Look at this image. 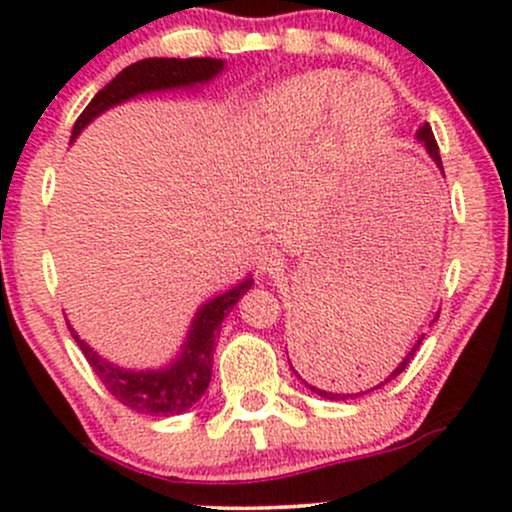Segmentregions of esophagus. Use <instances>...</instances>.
Returning <instances> with one entry per match:
<instances>
[{"instance_id":"1","label":"esophagus","mask_w":512,"mask_h":512,"mask_svg":"<svg viewBox=\"0 0 512 512\" xmlns=\"http://www.w3.org/2000/svg\"><path fill=\"white\" fill-rule=\"evenodd\" d=\"M257 262H260V269L267 274H281L284 272V255H281L279 250L274 248V245H269V248H262L260 257H257Z\"/></svg>"}]
</instances>
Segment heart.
Instances as JSON below:
<instances>
[{
    "label": "heart",
    "instance_id": "obj_1",
    "mask_svg": "<svg viewBox=\"0 0 512 512\" xmlns=\"http://www.w3.org/2000/svg\"><path fill=\"white\" fill-rule=\"evenodd\" d=\"M392 108L390 88L375 76L346 79L337 69H320L269 86L250 105L248 120L272 139H303L325 120L330 142L356 151L385 132Z\"/></svg>",
    "mask_w": 512,
    "mask_h": 512
}]
</instances>
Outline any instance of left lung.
Masks as SVG:
<instances>
[{
	"mask_svg": "<svg viewBox=\"0 0 512 512\" xmlns=\"http://www.w3.org/2000/svg\"><path fill=\"white\" fill-rule=\"evenodd\" d=\"M416 139L426 146L428 156L436 161L440 173H443V161H440L436 137H433L428 122H424V125L416 129ZM421 339H424V334L416 339V344L411 346L402 361L399 363L395 361L397 363L395 370H392L390 375H385L383 383L370 387V390H378V387L390 383L392 378H397V375L409 366L411 358H414ZM368 344H373V332H370L368 322H356V320L349 322V320H344V317L342 320H337L334 315L330 317V320H327V317L325 320H315V322H310L308 330L301 334V339H296V344H291L293 358H296V365L299 366L296 369L289 361L291 370L296 373V378L301 380L305 387H308V390H313L315 395H320L325 399H349V397L354 399L358 395H366V392H370V390L354 392V395H344V392H330V390H325V387H330L327 385V375L334 373V368L349 366L356 356L366 354ZM286 354H289V351H286Z\"/></svg>",
	"mask_w": 512,
	"mask_h": 512,
	"instance_id": "8db88e82",
	"label": "left lung"
}]
</instances>
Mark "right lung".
I'll return each instance as SVG.
<instances>
[{
	"mask_svg": "<svg viewBox=\"0 0 512 512\" xmlns=\"http://www.w3.org/2000/svg\"><path fill=\"white\" fill-rule=\"evenodd\" d=\"M226 67L223 60L214 57H190V60H175V57H149V60L129 64L120 74L103 86L86 105L84 113L79 115L72 129V142L81 134L88 122L96 120L105 110L115 105L132 101V98L144 96V93L173 91V88H192L199 84H209ZM252 289V276H245L233 289L219 293L211 301L199 305L192 317L190 330H187L185 342H182L178 356L163 368L134 370L120 368L110 363L108 358L98 356L88 346L74 327L69 325L74 342L84 351L86 361L91 363L93 373L105 385V390L113 395L117 402L125 407L139 411V414L151 416H170L182 414L207 392L211 380V358H214V344L219 337V327L223 317L233 310L243 293Z\"/></svg>",
	"mask_w": 512,
	"mask_h": 512,
	"instance_id": "right-lung-1",
	"label": "right lung"
}]
</instances>
